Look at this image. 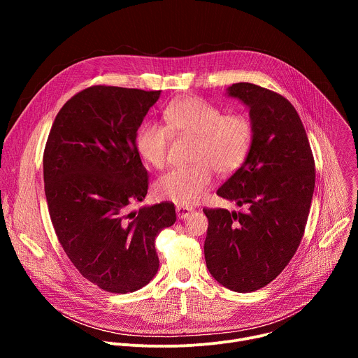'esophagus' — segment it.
Instances as JSON below:
<instances>
[{
    "label": "esophagus",
    "instance_id": "obj_1",
    "mask_svg": "<svg viewBox=\"0 0 358 358\" xmlns=\"http://www.w3.org/2000/svg\"><path fill=\"white\" fill-rule=\"evenodd\" d=\"M176 213H177V217H178L180 220H185V218H188V217L194 213V210L189 208V207L177 206V207H176Z\"/></svg>",
    "mask_w": 358,
    "mask_h": 358
}]
</instances>
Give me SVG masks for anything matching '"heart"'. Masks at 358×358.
<instances>
[{"label": "heart", "instance_id": "heart-1", "mask_svg": "<svg viewBox=\"0 0 358 358\" xmlns=\"http://www.w3.org/2000/svg\"><path fill=\"white\" fill-rule=\"evenodd\" d=\"M163 116L166 126L144 122L137 129L136 150L147 164L162 169L167 160L171 134L195 137V164L173 169L155 184L160 199L191 206L211 185L213 169L228 174L243 163L252 143V124L243 115H224L218 106L198 97L171 101Z\"/></svg>", "mask_w": 358, "mask_h": 358}]
</instances>
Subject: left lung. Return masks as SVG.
<instances>
[{
	"instance_id": "1",
	"label": "left lung",
	"mask_w": 358,
	"mask_h": 358,
	"mask_svg": "<svg viewBox=\"0 0 358 358\" xmlns=\"http://www.w3.org/2000/svg\"><path fill=\"white\" fill-rule=\"evenodd\" d=\"M225 94L249 109L252 143L242 166L217 194L248 210L203 208V253L218 283L246 293L271 283L297 250L315 191V160L287 99L248 82L234 83Z\"/></svg>"
}]
</instances>
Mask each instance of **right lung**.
I'll list each match as a JSON object with an SVG mask.
<instances>
[{
    "label": "right lung",
    "mask_w": 358,
    "mask_h": 358,
    "mask_svg": "<svg viewBox=\"0 0 358 358\" xmlns=\"http://www.w3.org/2000/svg\"><path fill=\"white\" fill-rule=\"evenodd\" d=\"M162 90L92 86L55 117L43 152L49 215L68 258L112 293L145 286L159 271L156 236L176 222L171 202L129 211L147 195L136 133Z\"/></svg>",
    "instance_id": "add662e5"
}]
</instances>
